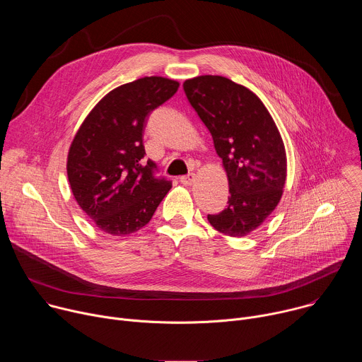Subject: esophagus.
I'll list each match as a JSON object with an SVG mask.
<instances>
[{
	"label": "esophagus",
	"mask_w": 362,
	"mask_h": 362,
	"mask_svg": "<svg viewBox=\"0 0 362 362\" xmlns=\"http://www.w3.org/2000/svg\"><path fill=\"white\" fill-rule=\"evenodd\" d=\"M194 179H196V176L193 175V173H190V175H186V176H182L180 177V183H183V185H186V186H189V185H192L193 182H194Z\"/></svg>",
	"instance_id": "obj_1"
}]
</instances>
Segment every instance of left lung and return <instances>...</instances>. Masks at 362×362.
<instances>
[{
  "label": "left lung",
  "instance_id": "1",
  "mask_svg": "<svg viewBox=\"0 0 362 362\" xmlns=\"http://www.w3.org/2000/svg\"><path fill=\"white\" fill-rule=\"evenodd\" d=\"M186 97L212 134L228 176V206L208 215L221 233L240 238L261 226L278 206L286 180L281 133L261 98L222 76L183 83Z\"/></svg>",
  "mask_w": 362,
  "mask_h": 362
}]
</instances>
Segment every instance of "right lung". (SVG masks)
<instances>
[{"mask_svg": "<svg viewBox=\"0 0 362 362\" xmlns=\"http://www.w3.org/2000/svg\"><path fill=\"white\" fill-rule=\"evenodd\" d=\"M179 88L176 80L151 76L116 87L78 127L67 156L76 202L94 225L126 236L146 226L172 187L144 160L143 132L148 115Z\"/></svg>", "mask_w": 362, "mask_h": 362, "instance_id": "right-lung-1", "label": "right lung"}]
</instances>
